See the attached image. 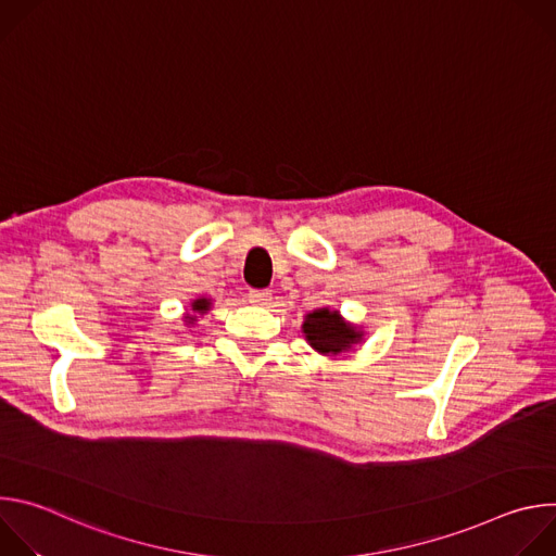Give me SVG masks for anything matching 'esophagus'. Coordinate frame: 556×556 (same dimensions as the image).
Here are the masks:
<instances>
[{
	"instance_id": "34e87169",
	"label": "esophagus",
	"mask_w": 556,
	"mask_h": 556,
	"mask_svg": "<svg viewBox=\"0 0 556 556\" xmlns=\"http://www.w3.org/2000/svg\"><path fill=\"white\" fill-rule=\"evenodd\" d=\"M249 301L255 305H268L273 301V294L268 290H251Z\"/></svg>"
}]
</instances>
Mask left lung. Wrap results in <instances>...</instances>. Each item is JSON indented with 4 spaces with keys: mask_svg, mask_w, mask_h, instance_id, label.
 I'll return each instance as SVG.
<instances>
[{
    "mask_svg": "<svg viewBox=\"0 0 556 556\" xmlns=\"http://www.w3.org/2000/svg\"><path fill=\"white\" fill-rule=\"evenodd\" d=\"M303 334L307 343L319 354H341L352 345L361 343L363 332L356 330L352 324L343 321V316L337 309L319 307L305 316Z\"/></svg>",
    "mask_w": 556,
    "mask_h": 556,
    "instance_id": "1",
    "label": "left lung"
}]
</instances>
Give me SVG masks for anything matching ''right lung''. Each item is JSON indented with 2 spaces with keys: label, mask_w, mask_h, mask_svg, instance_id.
Instances as JSON below:
<instances>
[{
  "label": "right lung",
  "mask_w": 556,
  "mask_h": 556,
  "mask_svg": "<svg viewBox=\"0 0 556 556\" xmlns=\"http://www.w3.org/2000/svg\"><path fill=\"white\" fill-rule=\"evenodd\" d=\"M208 307H211V299H206V296H200V299L191 301V309H193L195 314H204ZM195 314H187V316H185L187 324H193V321H195Z\"/></svg>",
  "instance_id": "obj_1"
}]
</instances>
